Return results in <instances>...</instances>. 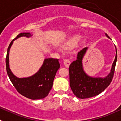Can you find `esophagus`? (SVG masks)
Returning a JSON list of instances; mask_svg holds the SVG:
<instances>
[{
	"mask_svg": "<svg viewBox=\"0 0 121 121\" xmlns=\"http://www.w3.org/2000/svg\"><path fill=\"white\" fill-rule=\"evenodd\" d=\"M63 63L65 66L66 67V68H68L69 66V65H70V63H71V61H70L69 59L66 58V59H65L63 60Z\"/></svg>",
	"mask_w": 121,
	"mask_h": 121,
	"instance_id": "34e87169",
	"label": "esophagus"
}]
</instances>
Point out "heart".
<instances>
[{"label": "heart", "mask_w": 121, "mask_h": 121, "mask_svg": "<svg viewBox=\"0 0 121 121\" xmlns=\"http://www.w3.org/2000/svg\"><path fill=\"white\" fill-rule=\"evenodd\" d=\"M82 38V36L80 35H75L72 36L71 38L69 39V41L67 42L66 44L68 46H74L78 44V42L80 41Z\"/></svg>", "instance_id": "obj_1"}]
</instances>
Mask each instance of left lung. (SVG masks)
<instances>
[{"label": "left lung", "mask_w": 121, "mask_h": 121, "mask_svg": "<svg viewBox=\"0 0 121 121\" xmlns=\"http://www.w3.org/2000/svg\"><path fill=\"white\" fill-rule=\"evenodd\" d=\"M105 35L109 38L108 35ZM88 48H85L77 53V59L69 66L70 86L77 97L86 99L94 97L101 93L110 85L114 75L116 63L117 61V51L116 56L111 67L110 73L104 78L91 77L83 71L82 60Z\"/></svg>", "instance_id": "1"}]
</instances>
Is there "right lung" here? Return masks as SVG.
I'll return each mask as SVG.
<instances>
[{
    "label": "right lung",
    "mask_w": 121,
    "mask_h": 121,
    "mask_svg": "<svg viewBox=\"0 0 121 121\" xmlns=\"http://www.w3.org/2000/svg\"><path fill=\"white\" fill-rule=\"evenodd\" d=\"M30 33H21L13 39L7 49L6 69L11 83L17 92L24 97L32 100L41 99L49 94L56 72L60 68L58 59L46 58L42 66L35 74L27 78H18L11 72L9 67V52L13 43L21 36L30 37Z\"/></svg>",
    "instance_id": "obj_1"
}]
</instances>
